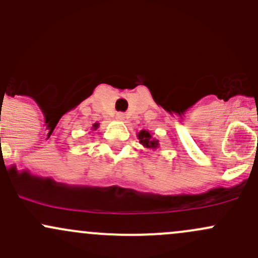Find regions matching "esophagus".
Returning <instances> with one entry per match:
<instances>
[{
	"label": "esophagus",
	"instance_id": "obj_1",
	"mask_svg": "<svg viewBox=\"0 0 258 258\" xmlns=\"http://www.w3.org/2000/svg\"><path fill=\"white\" fill-rule=\"evenodd\" d=\"M124 118H126V116H124V113H122V112L116 113V119H118V121H123Z\"/></svg>",
	"mask_w": 258,
	"mask_h": 258
}]
</instances>
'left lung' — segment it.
I'll return each mask as SVG.
<instances>
[{"label": "left lung", "mask_w": 258, "mask_h": 258, "mask_svg": "<svg viewBox=\"0 0 258 258\" xmlns=\"http://www.w3.org/2000/svg\"><path fill=\"white\" fill-rule=\"evenodd\" d=\"M137 137H139L140 140V144H142V146L146 148H157L158 147V140L153 139L152 135L150 134L148 131H146V130H142V131H140V134L137 135Z\"/></svg>", "instance_id": "left-lung-1"}]
</instances>
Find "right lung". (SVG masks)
I'll list each match as a JSON object with an SVG mask.
<instances>
[{"instance_id":"obj_1","label":"right lung","mask_w":258,"mask_h":258,"mask_svg":"<svg viewBox=\"0 0 258 258\" xmlns=\"http://www.w3.org/2000/svg\"><path fill=\"white\" fill-rule=\"evenodd\" d=\"M97 127H98V123H95V124H93V128H97Z\"/></svg>"}]
</instances>
